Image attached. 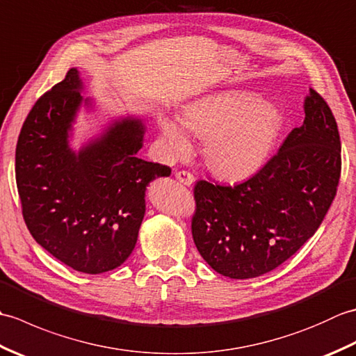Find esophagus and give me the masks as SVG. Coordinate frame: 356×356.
Instances as JSON below:
<instances>
[{
	"label": "esophagus",
	"mask_w": 356,
	"mask_h": 356,
	"mask_svg": "<svg viewBox=\"0 0 356 356\" xmlns=\"http://www.w3.org/2000/svg\"><path fill=\"white\" fill-rule=\"evenodd\" d=\"M176 179L179 180L180 184L188 185V186L193 185V182H194V176H193L190 171H177L176 172Z\"/></svg>",
	"instance_id": "34e87169"
}]
</instances>
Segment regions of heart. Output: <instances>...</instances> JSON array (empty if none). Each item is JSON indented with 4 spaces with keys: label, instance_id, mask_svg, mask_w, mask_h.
<instances>
[{
    "label": "heart",
    "instance_id": "heart-1",
    "mask_svg": "<svg viewBox=\"0 0 356 356\" xmlns=\"http://www.w3.org/2000/svg\"><path fill=\"white\" fill-rule=\"evenodd\" d=\"M283 127L275 104L243 90H223L188 102L182 120L161 118V130L170 153L191 148L190 133L203 142V159L216 176L241 180L259 171L274 148Z\"/></svg>",
    "mask_w": 356,
    "mask_h": 356
}]
</instances>
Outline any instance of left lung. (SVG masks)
I'll return each mask as SVG.
<instances>
[{
    "instance_id": "obj_1",
    "label": "left lung",
    "mask_w": 356,
    "mask_h": 356,
    "mask_svg": "<svg viewBox=\"0 0 356 356\" xmlns=\"http://www.w3.org/2000/svg\"><path fill=\"white\" fill-rule=\"evenodd\" d=\"M305 122L246 182L194 186L191 231L211 268L229 278L260 277L292 257L315 231L337 195L341 142L327 102L309 90Z\"/></svg>"
}]
</instances>
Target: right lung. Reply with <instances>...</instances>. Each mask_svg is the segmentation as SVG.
Returning <instances> with one entry per match:
<instances>
[{"mask_svg": "<svg viewBox=\"0 0 356 356\" xmlns=\"http://www.w3.org/2000/svg\"><path fill=\"white\" fill-rule=\"evenodd\" d=\"M84 84L76 69L44 93L22 124L15 174L22 217L45 251L74 270L102 274L120 266L136 246L145 191L170 166L143 161L145 124L113 120L79 151L70 147Z\"/></svg>", "mask_w": 356, "mask_h": 356, "instance_id": "add662e5", "label": "right lung"}]
</instances>
